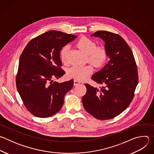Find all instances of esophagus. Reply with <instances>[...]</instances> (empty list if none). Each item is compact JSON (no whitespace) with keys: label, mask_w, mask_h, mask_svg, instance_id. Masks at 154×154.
<instances>
[{"label":"esophagus","mask_w":154,"mask_h":154,"mask_svg":"<svg viewBox=\"0 0 154 154\" xmlns=\"http://www.w3.org/2000/svg\"><path fill=\"white\" fill-rule=\"evenodd\" d=\"M79 83H80V82L78 81L77 80H75H75H74V86L78 85Z\"/></svg>","instance_id":"1"}]
</instances>
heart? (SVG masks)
<instances>
[{
  "mask_svg": "<svg viewBox=\"0 0 154 154\" xmlns=\"http://www.w3.org/2000/svg\"><path fill=\"white\" fill-rule=\"evenodd\" d=\"M77 46L87 55L88 61L95 66L99 67L102 65L106 58V51L103 47H96V42L86 37H83L77 42ZM69 49L68 46H64L60 51L61 60L63 63L67 62V55ZM93 68L90 65L84 66H74L68 71V75L77 80H85L92 74Z\"/></svg>",
  "mask_w": 154,
  "mask_h": 154,
  "instance_id": "1",
  "label": "heart"
}]
</instances>
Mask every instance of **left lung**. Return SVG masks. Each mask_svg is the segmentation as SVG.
<instances>
[{
	"label": "left lung",
	"mask_w": 154,
	"mask_h": 154,
	"mask_svg": "<svg viewBox=\"0 0 154 154\" xmlns=\"http://www.w3.org/2000/svg\"><path fill=\"white\" fill-rule=\"evenodd\" d=\"M91 36L105 42L109 61L91 79L103 85L100 89L85 84L86 93L82 97L86 111L100 120L112 119L128 106L138 82V71L132 51L119 35L97 31Z\"/></svg>",
	"instance_id": "left-lung-1"
}]
</instances>
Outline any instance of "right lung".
Masks as SVG:
<instances>
[{"instance_id":"add662e5","label":"right lung","mask_w":154,"mask_h":154,"mask_svg":"<svg viewBox=\"0 0 154 154\" xmlns=\"http://www.w3.org/2000/svg\"><path fill=\"white\" fill-rule=\"evenodd\" d=\"M77 36L51 30L32 39L19 58L16 76L17 91L25 106L34 116L48 118L58 112L73 80L53 82L65 72L60 68V51Z\"/></svg>"}]
</instances>
